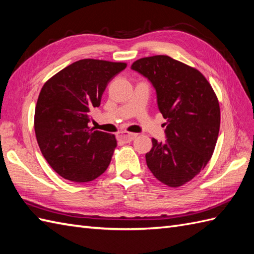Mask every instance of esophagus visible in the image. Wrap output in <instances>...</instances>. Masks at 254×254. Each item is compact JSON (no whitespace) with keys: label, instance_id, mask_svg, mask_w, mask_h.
Returning a JSON list of instances; mask_svg holds the SVG:
<instances>
[{"label":"esophagus","instance_id":"1","mask_svg":"<svg viewBox=\"0 0 254 254\" xmlns=\"http://www.w3.org/2000/svg\"><path fill=\"white\" fill-rule=\"evenodd\" d=\"M137 136L135 133H128V132H120L118 134V139L119 141H122L124 143H130L134 138Z\"/></svg>","mask_w":254,"mask_h":254}]
</instances>
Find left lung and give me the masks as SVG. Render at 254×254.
<instances>
[{
  "mask_svg": "<svg viewBox=\"0 0 254 254\" xmlns=\"http://www.w3.org/2000/svg\"><path fill=\"white\" fill-rule=\"evenodd\" d=\"M131 67L153 84L167 120V139H152L147 167L164 185L181 187L205 168L214 153L220 126L217 96L198 69L168 56L138 59Z\"/></svg>",
  "mask_w": 254,
  "mask_h": 254,
  "instance_id": "left-lung-1",
  "label": "left lung"
}]
</instances>
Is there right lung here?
Returning a JSON list of instances; mask_svg holds the SVG:
<instances>
[{
    "label": "right lung",
    "mask_w": 254,
    "mask_h": 254,
    "mask_svg": "<svg viewBox=\"0 0 254 254\" xmlns=\"http://www.w3.org/2000/svg\"><path fill=\"white\" fill-rule=\"evenodd\" d=\"M124 62L84 59L69 64L42 86L35 109V133L46 160L69 181L101 176L117 147L115 134L90 128V110L99 107L108 83Z\"/></svg>",
    "instance_id": "add662e5"
}]
</instances>
